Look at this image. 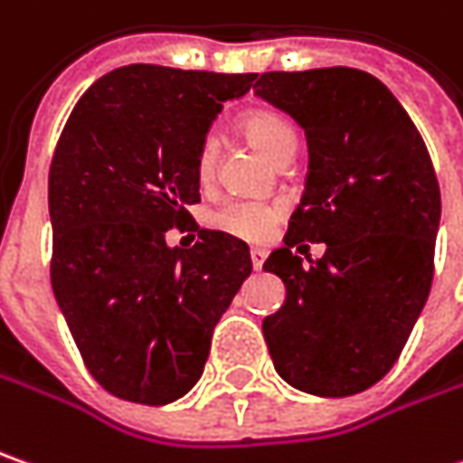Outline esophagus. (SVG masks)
Here are the masks:
<instances>
[{"mask_svg": "<svg viewBox=\"0 0 463 463\" xmlns=\"http://www.w3.org/2000/svg\"><path fill=\"white\" fill-rule=\"evenodd\" d=\"M250 258H252V268H255V270H260V268H263V263H266V250H260V247H252V250H250Z\"/></svg>", "mask_w": 463, "mask_h": 463, "instance_id": "34e87169", "label": "esophagus"}]
</instances>
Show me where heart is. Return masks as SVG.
Returning <instances> with one entry per match:
<instances>
[{
  "mask_svg": "<svg viewBox=\"0 0 463 463\" xmlns=\"http://www.w3.org/2000/svg\"><path fill=\"white\" fill-rule=\"evenodd\" d=\"M244 137L270 158L273 164L291 158L294 148H297V137L294 129L273 111H252L242 119ZM216 164H219V137L216 135H205L200 148H197L195 172L200 182H211L216 174ZM279 219V208L273 205H263V203H232L226 208H221L219 213H213L211 223L247 242H260L266 240L273 229V223Z\"/></svg>",
  "mask_w": 463,
  "mask_h": 463,
  "instance_id": "obj_1",
  "label": "heart"
}]
</instances>
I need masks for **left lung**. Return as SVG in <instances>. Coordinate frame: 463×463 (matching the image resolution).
Segmentation results:
<instances>
[{
	"instance_id": "1",
	"label": "left lung",
	"mask_w": 463,
	"mask_h": 463,
	"mask_svg": "<svg viewBox=\"0 0 463 463\" xmlns=\"http://www.w3.org/2000/svg\"><path fill=\"white\" fill-rule=\"evenodd\" d=\"M263 99L305 129L310 172L284 247L268 255L287 299L263 320L284 381L341 399L381 381L404 349L432 284L440 187L404 106L352 67L263 72ZM326 241L302 267L290 247Z\"/></svg>"
}]
</instances>
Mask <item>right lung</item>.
<instances>
[{
  "instance_id": "obj_1",
  "label": "right lung",
  "mask_w": 463,
  "mask_h": 463,
  "mask_svg": "<svg viewBox=\"0 0 463 463\" xmlns=\"http://www.w3.org/2000/svg\"><path fill=\"white\" fill-rule=\"evenodd\" d=\"M258 75L128 64L96 80L49 172L52 289L90 375L117 399L161 406L203 375L211 335L252 273L250 247L195 223L197 148Z\"/></svg>"
}]
</instances>
